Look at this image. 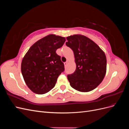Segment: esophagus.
<instances>
[{
    "label": "esophagus",
    "mask_w": 129,
    "mask_h": 129,
    "mask_svg": "<svg viewBox=\"0 0 129 129\" xmlns=\"http://www.w3.org/2000/svg\"><path fill=\"white\" fill-rule=\"evenodd\" d=\"M64 67H66V66H67V62H64Z\"/></svg>",
    "instance_id": "esophagus-1"
}]
</instances>
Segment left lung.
Here are the masks:
<instances>
[{"instance_id": "left-lung-1", "label": "left lung", "mask_w": 129, "mask_h": 129, "mask_svg": "<svg viewBox=\"0 0 129 129\" xmlns=\"http://www.w3.org/2000/svg\"><path fill=\"white\" fill-rule=\"evenodd\" d=\"M66 43L74 52L76 70L67 76L71 86L77 91L89 92L102 82L107 72V58L95 42L81 34L66 38Z\"/></svg>"}]
</instances>
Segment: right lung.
I'll use <instances>...</instances> for the list:
<instances>
[{
    "label": "right lung",
    "mask_w": 129,
    "mask_h": 129,
    "mask_svg": "<svg viewBox=\"0 0 129 129\" xmlns=\"http://www.w3.org/2000/svg\"><path fill=\"white\" fill-rule=\"evenodd\" d=\"M66 38L49 34L37 41L23 57L21 73L26 85L37 94H44L52 89L64 70L61 57L56 53Z\"/></svg>",
    "instance_id": "obj_1"
}]
</instances>
